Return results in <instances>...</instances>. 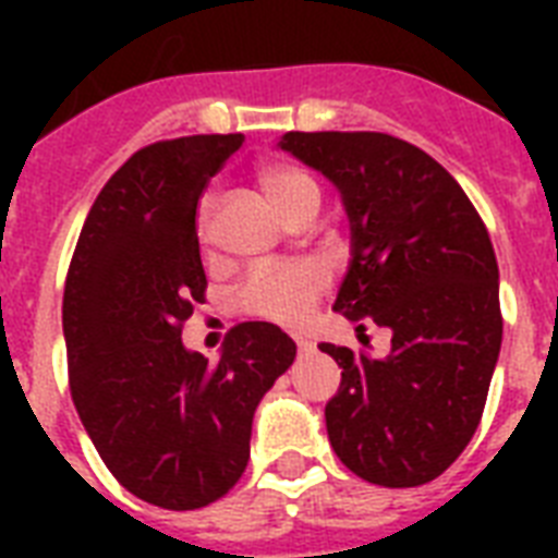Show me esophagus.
<instances>
[{
    "instance_id": "34e87169",
    "label": "esophagus",
    "mask_w": 558,
    "mask_h": 558,
    "mask_svg": "<svg viewBox=\"0 0 558 558\" xmlns=\"http://www.w3.org/2000/svg\"><path fill=\"white\" fill-rule=\"evenodd\" d=\"M292 339H295V344H298V353H310V350H313V344H310V341H306L301 332H292Z\"/></svg>"
}]
</instances>
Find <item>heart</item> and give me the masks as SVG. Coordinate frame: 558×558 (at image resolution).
<instances>
[{"label": "heart", "mask_w": 558, "mask_h": 558, "mask_svg": "<svg viewBox=\"0 0 558 558\" xmlns=\"http://www.w3.org/2000/svg\"><path fill=\"white\" fill-rule=\"evenodd\" d=\"M257 185L280 217L289 219L306 205H318L322 191L310 173L292 165H263L257 170ZM199 222L205 226V210ZM324 289V271L313 263H280L248 275L240 289V306L245 313L271 318V322H295L313 306Z\"/></svg>", "instance_id": "1"}]
</instances>
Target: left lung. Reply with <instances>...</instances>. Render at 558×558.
<instances>
[{
    "mask_svg": "<svg viewBox=\"0 0 558 558\" xmlns=\"http://www.w3.org/2000/svg\"><path fill=\"white\" fill-rule=\"evenodd\" d=\"M278 147L339 191L350 263L332 310L390 330L388 356L318 344L341 367L324 408L339 460L379 486H420L458 460L501 353L498 263L463 187L385 133H287Z\"/></svg>",
    "mask_w": 558,
    "mask_h": 558,
    "instance_id": "obj_1",
    "label": "left lung"
}]
</instances>
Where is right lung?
Returning a JSON list of instances; mask_svg holds the SVG:
<instances>
[{"label": "right lung", "instance_id": "right-lung-1", "mask_svg": "<svg viewBox=\"0 0 558 558\" xmlns=\"http://www.w3.org/2000/svg\"><path fill=\"white\" fill-rule=\"evenodd\" d=\"M243 135L144 147L112 173L83 222L63 292L69 385L118 484L165 510H199L240 481L254 411L295 362L269 322L236 324L217 365L182 344L205 295L202 187Z\"/></svg>", "mask_w": 558, "mask_h": 558}]
</instances>
